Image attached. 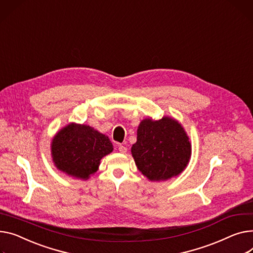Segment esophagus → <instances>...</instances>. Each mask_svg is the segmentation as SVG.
<instances>
[{"mask_svg":"<svg viewBox=\"0 0 253 253\" xmlns=\"http://www.w3.org/2000/svg\"><path fill=\"white\" fill-rule=\"evenodd\" d=\"M119 151L122 154H125V153H127V147L124 145H119Z\"/></svg>","mask_w":253,"mask_h":253,"instance_id":"1","label":"esophagus"}]
</instances>
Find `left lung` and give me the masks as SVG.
<instances>
[{
	"mask_svg": "<svg viewBox=\"0 0 253 253\" xmlns=\"http://www.w3.org/2000/svg\"><path fill=\"white\" fill-rule=\"evenodd\" d=\"M191 142L181 123L170 116L145 118L137 128L131 154L137 169L151 182L180 175L191 158Z\"/></svg>",
	"mask_w": 253,
	"mask_h": 253,
	"instance_id": "1",
	"label": "left lung"
}]
</instances>
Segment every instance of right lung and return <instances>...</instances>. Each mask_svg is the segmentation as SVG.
I'll list each match as a JSON object with an SVG mask.
<instances>
[{
    "label": "right lung",
    "mask_w": 253,
    "mask_h": 253,
    "mask_svg": "<svg viewBox=\"0 0 253 253\" xmlns=\"http://www.w3.org/2000/svg\"><path fill=\"white\" fill-rule=\"evenodd\" d=\"M114 147L105 134L86 124L71 122L61 128L50 142V155L57 169L67 176L86 181Z\"/></svg>",
    "instance_id": "1"
}]
</instances>
